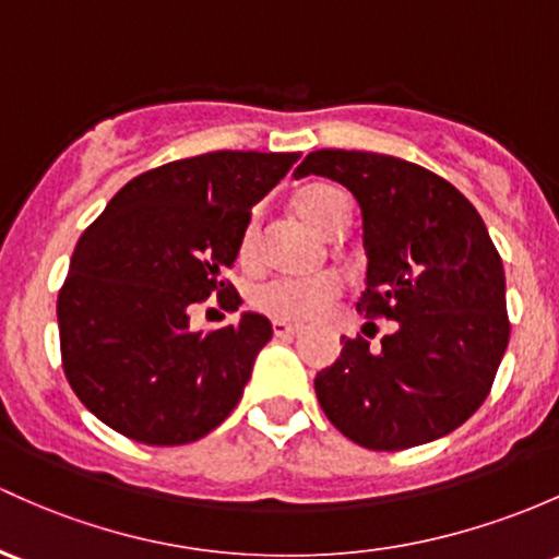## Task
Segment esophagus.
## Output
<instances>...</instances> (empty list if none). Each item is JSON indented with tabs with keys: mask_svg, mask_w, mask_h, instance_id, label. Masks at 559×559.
<instances>
[{
	"mask_svg": "<svg viewBox=\"0 0 559 559\" xmlns=\"http://www.w3.org/2000/svg\"><path fill=\"white\" fill-rule=\"evenodd\" d=\"M272 330L277 338H293V335L298 333V325H290V322H282V320H274L272 322Z\"/></svg>",
	"mask_w": 559,
	"mask_h": 559,
	"instance_id": "1",
	"label": "esophagus"
}]
</instances>
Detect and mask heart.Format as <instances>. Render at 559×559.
<instances>
[{
    "label": "heart",
    "instance_id": "b5f03b06",
    "mask_svg": "<svg viewBox=\"0 0 559 559\" xmlns=\"http://www.w3.org/2000/svg\"><path fill=\"white\" fill-rule=\"evenodd\" d=\"M298 213L314 226L317 231L330 234L338 224H349V200L341 189L330 183H314L304 189L296 200ZM255 255V218L248 221L242 239H239V258L250 261ZM341 296V280L333 274H314V277H280L266 280L250 290V306L261 314L282 322H314L328 311V306Z\"/></svg>",
    "mask_w": 559,
    "mask_h": 559
}]
</instances>
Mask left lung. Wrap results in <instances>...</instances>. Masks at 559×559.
Returning a JSON list of instances; mask_svg holds the SVG:
<instances>
[{"label":"left lung","instance_id":"1","mask_svg":"<svg viewBox=\"0 0 559 559\" xmlns=\"http://www.w3.org/2000/svg\"><path fill=\"white\" fill-rule=\"evenodd\" d=\"M304 176L338 181L359 202L368 277L357 311L394 322L381 349L344 335L314 378L322 411L368 450L440 440L483 405L509 344L493 239L453 183L413 162L320 148L298 165Z\"/></svg>","mask_w":559,"mask_h":559}]
</instances>
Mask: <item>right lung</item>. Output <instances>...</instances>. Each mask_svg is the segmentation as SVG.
<instances>
[{"label": "right lung", "instance_id": "1", "mask_svg": "<svg viewBox=\"0 0 559 559\" xmlns=\"http://www.w3.org/2000/svg\"><path fill=\"white\" fill-rule=\"evenodd\" d=\"M301 154L210 152L124 183L87 226L58 293L63 373L82 405L143 445H186L237 407L266 317L191 333L189 309L242 298L224 274L250 210Z\"/></svg>", "mask_w": 559, "mask_h": 559}]
</instances>
